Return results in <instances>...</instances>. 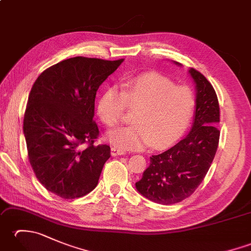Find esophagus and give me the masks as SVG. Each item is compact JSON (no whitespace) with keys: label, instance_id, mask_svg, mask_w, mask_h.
Returning a JSON list of instances; mask_svg holds the SVG:
<instances>
[{"label":"esophagus","instance_id":"esophagus-1","mask_svg":"<svg viewBox=\"0 0 251 251\" xmlns=\"http://www.w3.org/2000/svg\"><path fill=\"white\" fill-rule=\"evenodd\" d=\"M123 154H125V152L120 150V149H117V148H115V147H112V148H111V155H112V156L123 155Z\"/></svg>","mask_w":251,"mask_h":251}]
</instances>
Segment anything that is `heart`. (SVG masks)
I'll list each match as a JSON object with an SVG mask.
<instances>
[{
	"label": "heart",
	"mask_w": 251,
	"mask_h": 251,
	"mask_svg": "<svg viewBox=\"0 0 251 251\" xmlns=\"http://www.w3.org/2000/svg\"><path fill=\"white\" fill-rule=\"evenodd\" d=\"M136 109L134 125L112 130L109 141L123 150H139L151 146L162 149L179 140L193 119L195 97L186 86L176 85L158 73L129 78L122 89L112 86L101 96L97 112L106 126L122 121L125 109Z\"/></svg>",
	"instance_id": "obj_1"
}]
</instances>
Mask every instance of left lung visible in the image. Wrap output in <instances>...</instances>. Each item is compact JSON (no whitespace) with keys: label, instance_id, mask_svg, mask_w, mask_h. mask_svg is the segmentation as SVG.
I'll return each mask as SVG.
<instances>
[{"label":"left lung","instance_id":"1","mask_svg":"<svg viewBox=\"0 0 251 251\" xmlns=\"http://www.w3.org/2000/svg\"><path fill=\"white\" fill-rule=\"evenodd\" d=\"M189 73L196 88L192 129L177 145L152 155L142 178L136 182L140 194L162 205L176 204L193 194L204 180L219 145L220 108L217 94L201 72L191 68Z\"/></svg>","mask_w":251,"mask_h":251}]
</instances>
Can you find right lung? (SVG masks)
Instances as JSON below:
<instances>
[{"mask_svg": "<svg viewBox=\"0 0 251 251\" xmlns=\"http://www.w3.org/2000/svg\"><path fill=\"white\" fill-rule=\"evenodd\" d=\"M123 61L73 57L46 69L31 88L24 119L29 161L42 185L61 199L92 192L111 156L109 146L95 145V98Z\"/></svg>", "mask_w": 251, "mask_h": 251, "instance_id": "add662e5", "label": "right lung"}]
</instances>
